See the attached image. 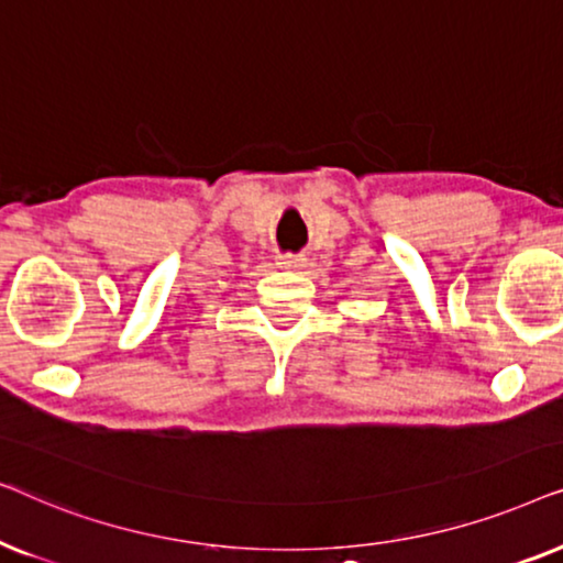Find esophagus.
<instances>
[{"mask_svg":"<svg viewBox=\"0 0 563 563\" xmlns=\"http://www.w3.org/2000/svg\"><path fill=\"white\" fill-rule=\"evenodd\" d=\"M276 266L284 268V272H302L307 266V258L302 253H284V256H279V264Z\"/></svg>","mask_w":563,"mask_h":563,"instance_id":"1","label":"esophagus"}]
</instances>
